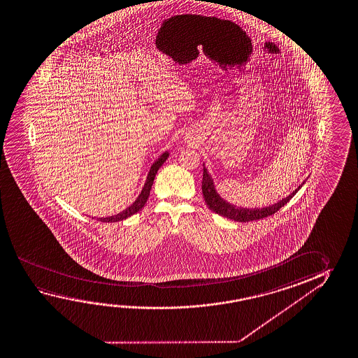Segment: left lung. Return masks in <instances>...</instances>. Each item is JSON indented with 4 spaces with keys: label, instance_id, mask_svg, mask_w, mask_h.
Instances as JSON below:
<instances>
[{
    "label": "left lung",
    "instance_id": "left-lung-1",
    "mask_svg": "<svg viewBox=\"0 0 358 358\" xmlns=\"http://www.w3.org/2000/svg\"><path fill=\"white\" fill-rule=\"evenodd\" d=\"M306 183L305 181L299 185V187L293 191L292 194H288L287 197H283L278 202L273 205L266 206V207H255V208H246V207H238V206L232 205L223 199L220 194L217 192L215 188V183L212 180L211 175L203 164V178H202V194L205 197V202L208 206V208L215 213H218L220 216L226 217L232 221L237 222H248V221H255V220H261L264 217L271 216L275 212L278 211L281 207L286 205L289 199H292L294 194L299 192V188L302 187Z\"/></svg>",
    "mask_w": 358,
    "mask_h": 358
}]
</instances>
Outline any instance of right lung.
Returning a JSON list of instances; mask_svg holds the SVG:
<instances>
[{"mask_svg": "<svg viewBox=\"0 0 358 358\" xmlns=\"http://www.w3.org/2000/svg\"><path fill=\"white\" fill-rule=\"evenodd\" d=\"M169 155H170V153L167 152V151H164V152L159 156V159L153 162L151 169H150V172H148V175H147L146 182H145V185H143V187H142L141 194H138V197L135 199V202H134L132 205L129 206L126 210H123L122 212H120L117 215H113V216L110 217H101V218H97V220L101 221V222H118V221H123V220L129 218V217L132 216V215H135L137 212L141 211L142 207L145 206V203L147 202V199H148V196H150V191H151V187H152L155 176H156L157 171L159 170V167L166 162V159H169ZM92 218H94V217H92Z\"/></svg>", "mask_w": 358, "mask_h": 358, "instance_id": "add662e5", "label": "right lung"}]
</instances>
